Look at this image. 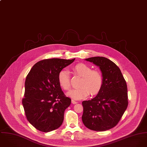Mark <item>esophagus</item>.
I'll use <instances>...</instances> for the list:
<instances>
[{
    "label": "esophagus",
    "instance_id": "obj_1",
    "mask_svg": "<svg viewBox=\"0 0 147 147\" xmlns=\"http://www.w3.org/2000/svg\"><path fill=\"white\" fill-rule=\"evenodd\" d=\"M71 103H72L73 104H76V103H77L78 102H77V101H76V100L72 99V100H71Z\"/></svg>",
    "mask_w": 147,
    "mask_h": 147
}]
</instances>
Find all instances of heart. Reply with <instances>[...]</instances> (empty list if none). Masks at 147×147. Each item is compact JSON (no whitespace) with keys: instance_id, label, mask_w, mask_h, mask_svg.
<instances>
[{"instance_id":"b5f03b06","label":"heart","mask_w":147,"mask_h":147,"mask_svg":"<svg viewBox=\"0 0 147 147\" xmlns=\"http://www.w3.org/2000/svg\"><path fill=\"white\" fill-rule=\"evenodd\" d=\"M72 73L81 77L79 83L80 88L70 91L67 94L76 99H81L87 97L90 94L95 95L99 93L103 86V78L102 73L98 70H92L88 65L80 63L71 68ZM58 81L61 87L68 91L71 88L70 76L67 71L62 70L59 71Z\"/></svg>"}]
</instances>
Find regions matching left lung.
<instances>
[{"label":"left lung","instance_id":"obj_1","mask_svg":"<svg viewBox=\"0 0 147 147\" xmlns=\"http://www.w3.org/2000/svg\"><path fill=\"white\" fill-rule=\"evenodd\" d=\"M86 60L99 66L103 83L95 98L82 102V120L90 129L105 131L117 125L127 108V84L119 67L109 59L94 57Z\"/></svg>","mask_w":147,"mask_h":147}]
</instances>
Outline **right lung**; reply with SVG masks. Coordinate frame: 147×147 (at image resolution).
Listing matches in <instances>:
<instances>
[{"mask_svg": "<svg viewBox=\"0 0 147 147\" xmlns=\"http://www.w3.org/2000/svg\"><path fill=\"white\" fill-rule=\"evenodd\" d=\"M75 59H44L35 63L25 82L22 99L26 117L37 129L48 132L59 127L71 99L62 91L58 76Z\"/></svg>", "mask_w": 147, "mask_h": 147, "instance_id": "obj_1", "label": "right lung"}]
</instances>
